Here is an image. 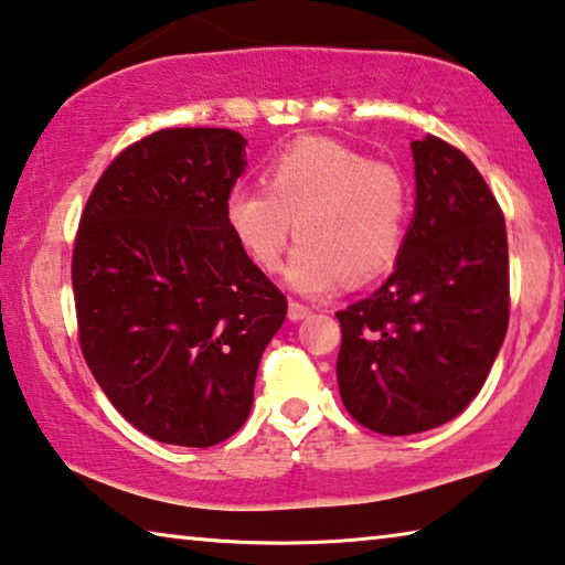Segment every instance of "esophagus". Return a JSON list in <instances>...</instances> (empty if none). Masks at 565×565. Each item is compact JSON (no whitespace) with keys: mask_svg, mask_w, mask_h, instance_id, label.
Instances as JSON below:
<instances>
[{"mask_svg":"<svg viewBox=\"0 0 565 565\" xmlns=\"http://www.w3.org/2000/svg\"><path fill=\"white\" fill-rule=\"evenodd\" d=\"M309 315H311V309L307 307V303H301V301L289 303V319L291 321H301V319H307Z\"/></svg>","mask_w":565,"mask_h":565,"instance_id":"esophagus-1","label":"esophagus"}]
</instances>
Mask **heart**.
I'll use <instances>...</instances> for the list:
<instances>
[{
  "label": "heart",
  "mask_w": 565,
  "mask_h": 565,
  "mask_svg": "<svg viewBox=\"0 0 565 565\" xmlns=\"http://www.w3.org/2000/svg\"><path fill=\"white\" fill-rule=\"evenodd\" d=\"M409 218V185L395 166L342 142L307 138L266 163L264 185H236L226 223L264 271H276L297 228L301 238L286 281L324 297L347 281L364 284L395 264Z\"/></svg>",
  "instance_id": "obj_1"
}]
</instances>
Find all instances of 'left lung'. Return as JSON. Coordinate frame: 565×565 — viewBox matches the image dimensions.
<instances>
[{
	"label": "left lung",
	"mask_w": 565,
	"mask_h": 565,
	"mask_svg": "<svg viewBox=\"0 0 565 565\" xmlns=\"http://www.w3.org/2000/svg\"><path fill=\"white\" fill-rule=\"evenodd\" d=\"M415 216L395 271L370 299L337 311L339 395L380 435L440 427L470 405L510 317L503 211L462 150L412 142Z\"/></svg>",
	"instance_id": "1"
}]
</instances>
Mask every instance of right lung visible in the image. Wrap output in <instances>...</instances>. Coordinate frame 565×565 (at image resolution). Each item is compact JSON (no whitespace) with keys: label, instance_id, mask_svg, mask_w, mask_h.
Instances as JSON below:
<instances>
[{"label":"right lung","instance_id":"add662e5","mask_svg":"<svg viewBox=\"0 0 565 565\" xmlns=\"http://www.w3.org/2000/svg\"><path fill=\"white\" fill-rule=\"evenodd\" d=\"M244 168L236 130H158L107 166L79 218V349L113 407L158 443L238 433L286 319V297L226 223Z\"/></svg>","mask_w":565,"mask_h":565}]
</instances>
